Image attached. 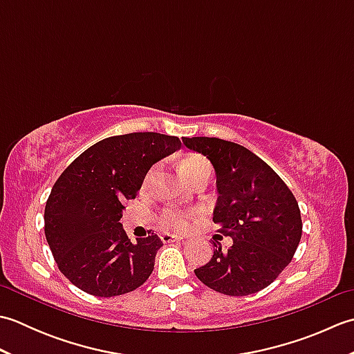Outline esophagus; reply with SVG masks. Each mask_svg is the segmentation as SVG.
Returning a JSON list of instances; mask_svg holds the SVG:
<instances>
[{
    "label": "esophagus",
    "instance_id": "34e87169",
    "mask_svg": "<svg viewBox=\"0 0 354 354\" xmlns=\"http://www.w3.org/2000/svg\"><path fill=\"white\" fill-rule=\"evenodd\" d=\"M160 239L162 240V242H164V243L179 242V240H181V237H178V236H173V234H161V236H160Z\"/></svg>",
    "mask_w": 354,
    "mask_h": 354
}]
</instances>
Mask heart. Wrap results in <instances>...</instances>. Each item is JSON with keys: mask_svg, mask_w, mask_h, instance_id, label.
Instances as JSON below:
<instances>
[{"mask_svg": "<svg viewBox=\"0 0 354 354\" xmlns=\"http://www.w3.org/2000/svg\"><path fill=\"white\" fill-rule=\"evenodd\" d=\"M160 171V165H153L152 169L147 171V175L145 178V187L152 185L155 178ZM181 171L184 178L189 183H193L194 179L202 176V175H209L212 173V165L205 160L204 156L201 155H190L187 156L185 160L181 162ZM196 212H185V209H176V208H165L162 209V213L158 217V225L160 228L165 231H176V232H183L187 228L190 227L192 221L196 217Z\"/></svg>", "mask_w": 354, "mask_h": 354, "instance_id": "obj_1", "label": "heart"}]
</instances>
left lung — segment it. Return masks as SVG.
<instances>
[{
    "mask_svg": "<svg viewBox=\"0 0 354 354\" xmlns=\"http://www.w3.org/2000/svg\"><path fill=\"white\" fill-rule=\"evenodd\" d=\"M212 161L219 198L213 222L232 239L228 250L214 242L199 280L223 295L245 297L268 288L293 259L303 234L298 202L283 179L251 150L221 138H183Z\"/></svg>",
    "mask_w": 354,
    "mask_h": 354,
    "instance_id": "obj_1",
    "label": "left lung"
}]
</instances>
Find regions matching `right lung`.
I'll use <instances>...</instances> for the list:
<instances>
[{
	"label": "right lung",
	"mask_w": 354,
	"mask_h": 354,
	"mask_svg": "<svg viewBox=\"0 0 354 354\" xmlns=\"http://www.w3.org/2000/svg\"><path fill=\"white\" fill-rule=\"evenodd\" d=\"M181 147L158 132L104 138L80 153L57 178L45 204L44 230L59 270L94 297L132 292L150 277L156 234L132 243L120 223L152 165Z\"/></svg>",
	"instance_id": "add662e5"
}]
</instances>
